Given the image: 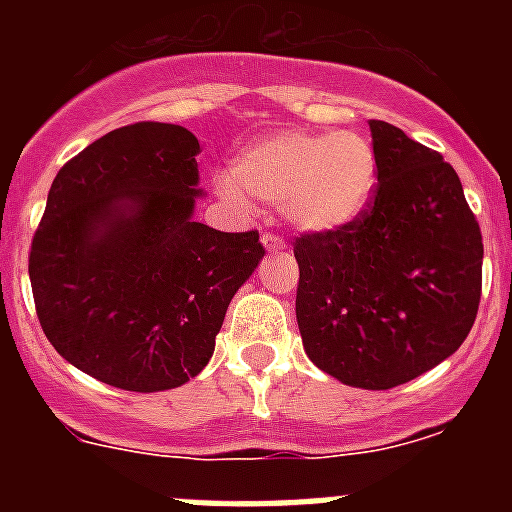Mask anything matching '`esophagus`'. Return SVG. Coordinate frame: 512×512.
<instances>
[{
    "label": "esophagus",
    "mask_w": 512,
    "mask_h": 512,
    "mask_svg": "<svg viewBox=\"0 0 512 512\" xmlns=\"http://www.w3.org/2000/svg\"><path fill=\"white\" fill-rule=\"evenodd\" d=\"M261 243H264L266 251H284V246H287V243H284L282 238H279V235H274V233L261 235Z\"/></svg>",
    "instance_id": "esophagus-1"
}]
</instances>
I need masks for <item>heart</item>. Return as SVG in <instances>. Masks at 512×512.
<instances>
[{
  "label": "heart",
  "mask_w": 512,
  "mask_h": 512,
  "mask_svg": "<svg viewBox=\"0 0 512 512\" xmlns=\"http://www.w3.org/2000/svg\"><path fill=\"white\" fill-rule=\"evenodd\" d=\"M377 189V153L359 133L279 130L253 140L217 179L220 197L248 210V197L279 205L302 233H338L364 217Z\"/></svg>",
  "instance_id": "b5f03b06"
}]
</instances>
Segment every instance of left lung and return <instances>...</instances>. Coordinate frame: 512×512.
<instances>
[{
  "instance_id": "8db88e82",
  "label": "left lung",
  "mask_w": 512,
  "mask_h": 512,
  "mask_svg": "<svg viewBox=\"0 0 512 512\" xmlns=\"http://www.w3.org/2000/svg\"><path fill=\"white\" fill-rule=\"evenodd\" d=\"M377 194L361 220L295 241L305 354L338 382L390 390L449 359L482 295V233L441 153L369 120Z\"/></svg>"
}]
</instances>
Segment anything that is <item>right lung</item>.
I'll use <instances>...</instances> for the list:
<instances>
[{
	"mask_svg": "<svg viewBox=\"0 0 512 512\" xmlns=\"http://www.w3.org/2000/svg\"><path fill=\"white\" fill-rule=\"evenodd\" d=\"M200 143L182 125L135 122L56 174L30 248L45 338L89 377L164 392L202 372L259 233L194 223Z\"/></svg>",
	"mask_w": 512,
	"mask_h": 512,
	"instance_id": "1",
	"label": "right lung"
}]
</instances>
